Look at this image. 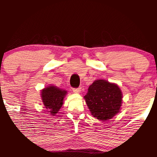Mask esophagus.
I'll return each instance as SVG.
<instances>
[{
	"instance_id": "34e87169",
	"label": "esophagus",
	"mask_w": 157,
	"mask_h": 157,
	"mask_svg": "<svg viewBox=\"0 0 157 157\" xmlns=\"http://www.w3.org/2000/svg\"><path fill=\"white\" fill-rule=\"evenodd\" d=\"M80 90H81V89H80V87H79V88H74V89H73V91H74V93H80Z\"/></svg>"
}]
</instances>
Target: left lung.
Masks as SVG:
<instances>
[{
  "mask_svg": "<svg viewBox=\"0 0 157 157\" xmlns=\"http://www.w3.org/2000/svg\"><path fill=\"white\" fill-rule=\"evenodd\" d=\"M84 99L92 115L97 119L105 121L119 112L122 93L116 84L99 80L90 85Z\"/></svg>",
  "mask_w": 157,
  "mask_h": 157,
  "instance_id": "8db88e82",
  "label": "left lung"
}]
</instances>
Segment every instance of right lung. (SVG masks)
<instances>
[{
    "label": "right lung",
    "mask_w": 157,
    "mask_h": 157,
    "mask_svg": "<svg viewBox=\"0 0 157 157\" xmlns=\"http://www.w3.org/2000/svg\"><path fill=\"white\" fill-rule=\"evenodd\" d=\"M67 93L65 90L51 86L42 90V99L45 108L55 115L63 105V99Z\"/></svg>",
    "instance_id": "1"
}]
</instances>
